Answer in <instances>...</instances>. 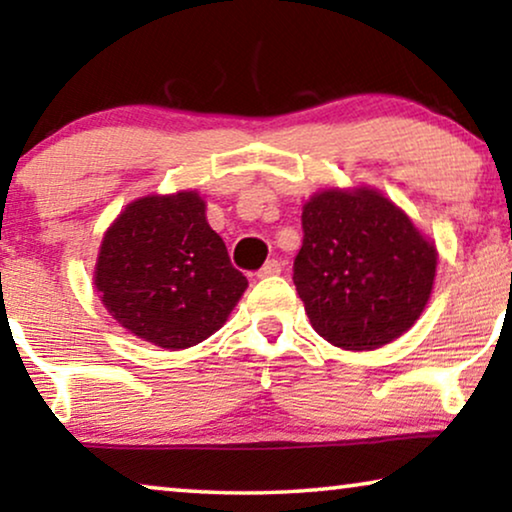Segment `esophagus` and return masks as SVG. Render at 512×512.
<instances>
[{
	"label": "esophagus",
	"mask_w": 512,
	"mask_h": 512,
	"mask_svg": "<svg viewBox=\"0 0 512 512\" xmlns=\"http://www.w3.org/2000/svg\"><path fill=\"white\" fill-rule=\"evenodd\" d=\"M280 269H283V266H280V262L278 259H269V262H266L262 269L257 271V276L259 278H269V276H278L280 273Z\"/></svg>",
	"instance_id": "1"
}]
</instances>
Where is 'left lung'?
<instances>
[{"label":"left lung","mask_w":512,"mask_h":512,"mask_svg":"<svg viewBox=\"0 0 512 512\" xmlns=\"http://www.w3.org/2000/svg\"><path fill=\"white\" fill-rule=\"evenodd\" d=\"M294 285L313 329L343 350H376L420 318L436 248L406 213L369 187L313 194Z\"/></svg>","instance_id":"1"}]
</instances>
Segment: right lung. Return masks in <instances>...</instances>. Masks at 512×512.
<instances>
[{
	"mask_svg": "<svg viewBox=\"0 0 512 512\" xmlns=\"http://www.w3.org/2000/svg\"><path fill=\"white\" fill-rule=\"evenodd\" d=\"M95 287L115 320L143 341L183 350L225 325L248 280L229 262L197 192L148 194L106 229Z\"/></svg>",
	"mask_w": 512,
	"mask_h": 512,
	"instance_id": "right-lung-1",
	"label": "right lung"
}]
</instances>
